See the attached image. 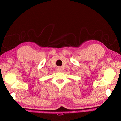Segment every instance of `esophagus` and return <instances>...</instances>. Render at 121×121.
Listing matches in <instances>:
<instances>
[{"label": "esophagus", "instance_id": "1", "mask_svg": "<svg viewBox=\"0 0 121 121\" xmlns=\"http://www.w3.org/2000/svg\"><path fill=\"white\" fill-rule=\"evenodd\" d=\"M57 70H58V71H62V68H61V67H58V68H57Z\"/></svg>", "mask_w": 121, "mask_h": 121}]
</instances>
